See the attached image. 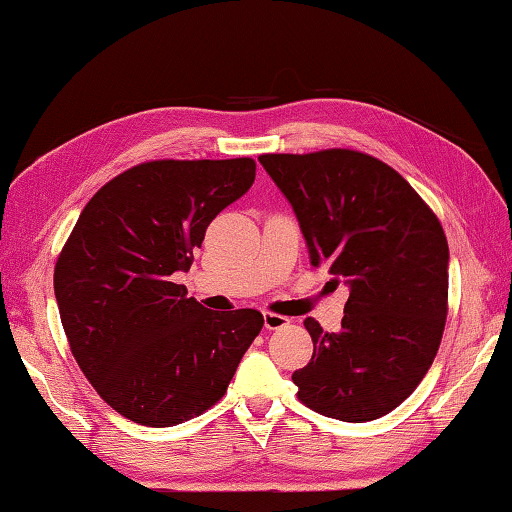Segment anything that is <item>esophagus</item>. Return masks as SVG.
<instances>
[{
	"instance_id": "esophagus-1",
	"label": "esophagus",
	"mask_w": 512,
	"mask_h": 512,
	"mask_svg": "<svg viewBox=\"0 0 512 512\" xmlns=\"http://www.w3.org/2000/svg\"><path fill=\"white\" fill-rule=\"evenodd\" d=\"M289 325V318L287 316H280V314H273V311H264V327L266 329H282Z\"/></svg>"
}]
</instances>
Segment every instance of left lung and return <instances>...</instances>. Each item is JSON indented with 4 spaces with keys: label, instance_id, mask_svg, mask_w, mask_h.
<instances>
[{
    "label": "left lung",
    "instance_id": "8db88e82",
    "mask_svg": "<svg viewBox=\"0 0 512 512\" xmlns=\"http://www.w3.org/2000/svg\"><path fill=\"white\" fill-rule=\"evenodd\" d=\"M289 198L311 266L350 287L339 332L305 318L314 354L293 372L298 400L343 422L397 409L431 368L445 332L449 246L420 194L352 149L259 155Z\"/></svg>",
    "mask_w": 512,
    "mask_h": 512
}]
</instances>
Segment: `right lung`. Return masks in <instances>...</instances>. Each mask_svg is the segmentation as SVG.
Masks as SVG:
<instances>
[{
    "label": "right lung",
    "instance_id": "add662e5",
    "mask_svg": "<svg viewBox=\"0 0 512 512\" xmlns=\"http://www.w3.org/2000/svg\"><path fill=\"white\" fill-rule=\"evenodd\" d=\"M253 158L151 160L94 194L54 268L69 350L101 400L144 427H173L221 400L264 316L210 311L173 275L207 225L255 180Z\"/></svg>",
    "mask_w": 512,
    "mask_h": 512
}]
</instances>
